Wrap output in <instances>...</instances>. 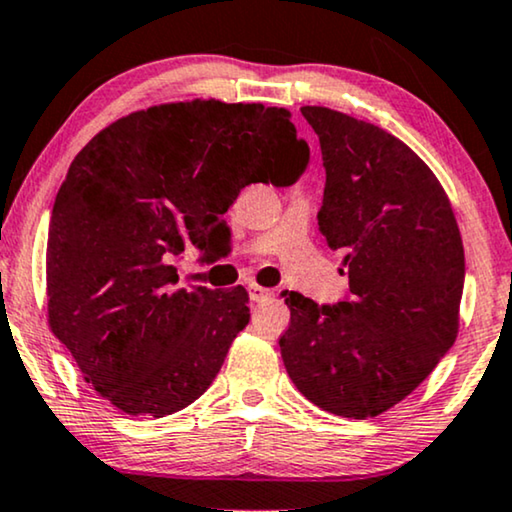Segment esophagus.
Listing matches in <instances>:
<instances>
[{"label":"esophagus","instance_id":"34e87169","mask_svg":"<svg viewBox=\"0 0 512 512\" xmlns=\"http://www.w3.org/2000/svg\"><path fill=\"white\" fill-rule=\"evenodd\" d=\"M248 294H250V299L253 301H264V299H269L271 297V290H266V287H262V285H248Z\"/></svg>","mask_w":512,"mask_h":512}]
</instances>
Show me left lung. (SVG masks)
Returning a JSON list of instances; mask_svg holds the SVG:
<instances>
[{"instance_id":"obj_1","label":"left lung","mask_w":512,"mask_h":512,"mask_svg":"<svg viewBox=\"0 0 512 512\" xmlns=\"http://www.w3.org/2000/svg\"><path fill=\"white\" fill-rule=\"evenodd\" d=\"M301 115L320 139L318 222L327 246L345 253L350 297L320 306L285 294L280 355L308 401L366 420L406 399L455 343L462 236L434 171L397 136L325 106Z\"/></svg>"}]
</instances>
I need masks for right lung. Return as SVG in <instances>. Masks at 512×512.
<instances>
[{"mask_svg":"<svg viewBox=\"0 0 512 512\" xmlns=\"http://www.w3.org/2000/svg\"><path fill=\"white\" fill-rule=\"evenodd\" d=\"M306 164L278 106L160 104L92 136L57 192L46 248L48 325L85 383L134 417L197 401L248 325V292L174 290L169 257L201 246L243 187L292 185Z\"/></svg>","mask_w":512,"mask_h":512,"instance_id":"right-lung-1","label":"right lung"}]
</instances>
